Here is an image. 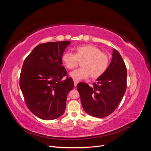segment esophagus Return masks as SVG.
<instances>
[{"label":"esophagus","instance_id":"obj_1","mask_svg":"<svg viewBox=\"0 0 151 151\" xmlns=\"http://www.w3.org/2000/svg\"><path fill=\"white\" fill-rule=\"evenodd\" d=\"M74 86H77V84H78V82L76 81H74Z\"/></svg>","mask_w":151,"mask_h":151}]
</instances>
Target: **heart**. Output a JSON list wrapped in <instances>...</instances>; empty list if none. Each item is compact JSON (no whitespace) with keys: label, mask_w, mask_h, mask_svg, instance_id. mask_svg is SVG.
I'll return each mask as SVG.
<instances>
[{"label":"heart","mask_w":151,"mask_h":151,"mask_svg":"<svg viewBox=\"0 0 151 151\" xmlns=\"http://www.w3.org/2000/svg\"><path fill=\"white\" fill-rule=\"evenodd\" d=\"M62 61L68 69H73L81 63L82 68L72 72L70 76L75 81L86 79L91 76L96 79L101 77L109 66L108 55L94 45L77 47L76 54L67 51L62 55Z\"/></svg>","instance_id":"1"}]
</instances>
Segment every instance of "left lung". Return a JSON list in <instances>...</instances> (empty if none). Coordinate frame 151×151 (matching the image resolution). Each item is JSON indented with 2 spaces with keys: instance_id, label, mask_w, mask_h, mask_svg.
I'll return each instance as SVG.
<instances>
[{
  "instance_id": "left-lung-1",
  "label": "left lung",
  "mask_w": 151,
  "mask_h": 151,
  "mask_svg": "<svg viewBox=\"0 0 151 151\" xmlns=\"http://www.w3.org/2000/svg\"><path fill=\"white\" fill-rule=\"evenodd\" d=\"M112 60L107 70L90 87L85 83L77 85L81 103L89 115L104 118L117 108L127 89V68L120 53L113 49Z\"/></svg>"
}]
</instances>
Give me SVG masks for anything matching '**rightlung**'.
Returning <instances> with one entry per match:
<instances>
[{
	"mask_svg": "<svg viewBox=\"0 0 151 151\" xmlns=\"http://www.w3.org/2000/svg\"><path fill=\"white\" fill-rule=\"evenodd\" d=\"M70 43L63 41L40 44L23 62L20 88L27 107L41 119H56L65 110L67 96L74 84L62 65V57ZM64 76L66 78L62 80Z\"/></svg>",
	"mask_w": 151,
	"mask_h": 151,
	"instance_id": "1",
	"label": "right lung"
}]
</instances>
